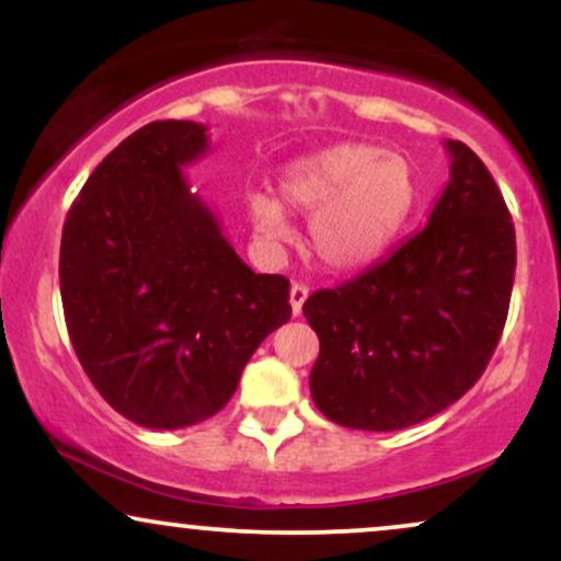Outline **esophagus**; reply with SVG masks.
I'll return each instance as SVG.
<instances>
[{"mask_svg": "<svg viewBox=\"0 0 561 561\" xmlns=\"http://www.w3.org/2000/svg\"><path fill=\"white\" fill-rule=\"evenodd\" d=\"M306 298H308V287L306 285H298V282H295V285L289 287V306H293L295 317H300L302 302H306Z\"/></svg>", "mask_w": 561, "mask_h": 561, "instance_id": "1", "label": "esophagus"}]
</instances>
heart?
Segmentation results:
<instances>
[{"label":"heart","instance_id":"heart-1","mask_svg":"<svg viewBox=\"0 0 561 561\" xmlns=\"http://www.w3.org/2000/svg\"><path fill=\"white\" fill-rule=\"evenodd\" d=\"M279 196L244 197L250 227L263 244L289 237L288 208L308 218V248L330 272H358L388 253L420 203L411 163L366 141H340L295 158L279 173Z\"/></svg>","mask_w":561,"mask_h":561}]
</instances>
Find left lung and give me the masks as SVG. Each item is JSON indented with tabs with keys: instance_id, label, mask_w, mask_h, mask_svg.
I'll use <instances>...</instances> for the list:
<instances>
[{
	"instance_id": "8db88e82",
	"label": "left lung",
	"mask_w": 561,
	"mask_h": 561,
	"mask_svg": "<svg viewBox=\"0 0 561 561\" xmlns=\"http://www.w3.org/2000/svg\"><path fill=\"white\" fill-rule=\"evenodd\" d=\"M450 179L427 227L377 266L302 306L319 334L313 403L327 420L390 433L459 401L491 362L512 298L517 242L491 171L446 141Z\"/></svg>"
}]
</instances>
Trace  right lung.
<instances>
[{
  "label": "right lung",
  "mask_w": 561,
  "mask_h": 561,
  "mask_svg": "<svg viewBox=\"0 0 561 561\" xmlns=\"http://www.w3.org/2000/svg\"><path fill=\"white\" fill-rule=\"evenodd\" d=\"M208 147L195 121L141 126L96 165L62 227L70 343L100 396L139 427L221 411L293 313L285 276L255 274L190 190L182 169Z\"/></svg>",
  "instance_id": "add662e5"
}]
</instances>
